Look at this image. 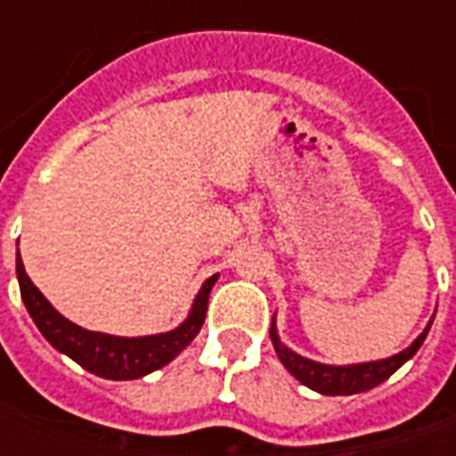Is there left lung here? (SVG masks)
I'll use <instances>...</instances> for the list:
<instances>
[{"label": "left lung", "instance_id": "1", "mask_svg": "<svg viewBox=\"0 0 456 456\" xmlns=\"http://www.w3.org/2000/svg\"><path fill=\"white\" fill-rule=\"evenodd\" d=\"M430 325L425 327V332L405 352L395 354L391 359H381V362L371 363H354V366H327V363L310 362L305 356H300V354L288 349L286 344L278 339L276 322H271V342L276 346L281 363L296 376L297 381L305 383L307 388H313L317 393H325V395H352V393L369 391L373 386L386 381L391 373L398 371L403 363L408 362L412 354L420 349V344L425 342V337L430 332Z\"/></svg>", "mask_w": 456, "mask_h": 456}]
</instances>
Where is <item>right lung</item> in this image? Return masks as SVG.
I'll return each mask as SVG.
<instances>
[{
    "label": "right lung",
    "mask_w": 456,
    "mask_h": 456,
    "mask_svg": "<svg viewBox=\"0 0 456 456\" xmlns=\"http://www.w3.org/2000/svg\"><path fill=\"white\" fill-rule=\"evenodd\" d=\"M16 276H19V288H21V300H24L28 315L34 317L36 327L41 330V335L53 344L58 352L68 354L83 369L94 376L112 379V381L141 379V376L166 366L170 359H175L195 339L200 327L205 322L209 290L217 281V276L205 281V286L200 288L198 297L192 303L188 320L175 327L173 332L153 337H112L87 332L83 327L73 325L70 320H65L45 300L44 293L31 283V278L26 276L21 256H16Z\"/></svg>",
    "instance_id": "right-lung-1"
}]
</instances>
